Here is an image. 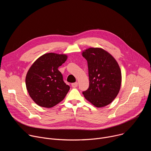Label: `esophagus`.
Returning a JSON list of instances; mask_svg holds the SVG:
<instances>
[{"mask_svg":"<svg viewBox=\"0 0 151 151\" xmlns=\"http://www.w3.org/2000/svg\"><path fill=\"white\" fill-rule=\"evenodd\" d=\"M72 87L73 88H76L78 87V82H74L72 83Z\"/></svg>","mask_w":151,"mask_h":151,"instance_id":"1","label":"esophagus"}]
</instances>
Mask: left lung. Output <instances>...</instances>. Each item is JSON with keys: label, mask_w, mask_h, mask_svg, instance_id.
Masks as SVG:
<instances>
[{"label": "left lung", "mask_w": 151, "mask_h": 151, "mask_svg": "<svg viewBox=\"0 0 151 151\" xmlns=\"http://www.w3.org/2000/svg\"><path fill=\"white\" fill-rule=\"evenodd\" d=\"M88 63L89 87L82 92L85 98L97 107L110 104L117 96L121 84V72L115 59L105 50L90 48L82 52Z\"/></svg>", "instance_id": "1"}]
</instances>
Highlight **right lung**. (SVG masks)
I'll return each mask as SVG.
<instances>
[{
	"label": "right lung",
	"mask_w": 151,
	"mask_h": 151,
	"mask_svg": "<svg viewBox=\"0 0 151 151\" xmlns=\"http://www.w3.org/2000/svg\"><path fill=\"white\" fill-rule=\"evenodd\" d=\"M64 54L47 53L32 64L26 77V85L32 100L39 106L52 107L61 101L70 90L63 81L59 66L65 62Z\"/></svg>",
	"instance_id": "add662e5"
}]
</instances>
